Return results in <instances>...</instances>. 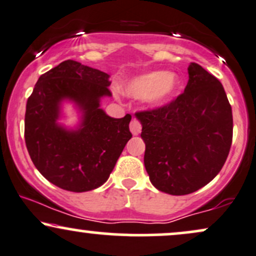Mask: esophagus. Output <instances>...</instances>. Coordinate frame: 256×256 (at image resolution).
Here are the masks:
<instances>
[{"label":"esophagus","instance_id":"esophagus-1","mask_svg":"<svg viewBox=\"0 0 256 256\" xmlns=\"http://www.w3.org/2000/svg\"><path fill=\"white\" fill-rule=\"evenodd\" d=\"M142 130V125H140V122H138L137 119H132V122H130V131L132 132V134H138Z\"/></svg>","mask_w":256,"mask_h":256}]
</instances>
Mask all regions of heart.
<instances>
[{
  "mask_svg": "<svg viewBox=\"0 0 256 256\" xmlns=\"http://www.w3.org/2000/svg\"><path fill=\"white\" fill-rule=\"evenodd\" d=\"M179 86L180 80L176 73L152 71L132 78L125 84L124 90L132 98H148L149 102L158 104L171 100Z\"/></svg>",
  "mask_w": 256,
  "mask_h": 256,
  "instance_id": "b5f03b06",
  "label": "heart"
}]
</instances>
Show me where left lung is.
Wrapping results in <instances>:
<instances>
[{"instance_id":"obj_1","label":"left lung","mask_w":256,"mask_h":256,"mask_svg":"<svg viewBox=\"0 0 256 256\" xmlns=\"http://www.w3.org/2000/svg\"><path fill=\"white\" fill-rule=\"evenodd\" d=\"M171 104L136 113L146 143L152 184L170 195H188L207 185L224 166L232 143V110L220 82L200 64Z\"/></svg>"}]
</instances>
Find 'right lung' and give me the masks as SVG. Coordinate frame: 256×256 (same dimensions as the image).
<instances>
[{
    "label": "right lung",
    "instance_id": "obj_1",
    "mask_svg": "<svg viewBox=\"0 0 256 256\" xmlns=\"http://www.w3.org/2000/svg\"><path fill=\"white\" fill-rule=\"evenodd\" d=\"M110 76L66 60L38 78L26 104L25 143L44 178L61 189L84 192L107 182L132 137L130 114L116 119L100 108L110 98ZM64 100L81 112V122L67 129L58 122Z\"/></svg>",
    "mask_w": 256,
    "mask_h": 256
}]
</instances>
